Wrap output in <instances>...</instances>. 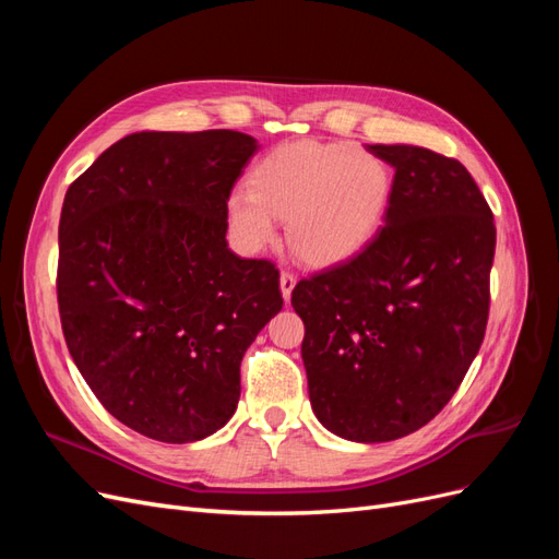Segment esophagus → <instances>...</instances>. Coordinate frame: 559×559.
<instances>
[{"label":"esophagus","mask_w":559,"mask_h":559,"mask_svg":"<svg viewBox=\"0 0 559 559\" xmlns=\"http://www.w3.org/2000/svg\"><path fill=\"white\" fill-rule=\"evenodd\" d=\"M294 286H296V275H294V273H286V270H282V275H280V289H282L284 300H289V296H292V292H294Z\"/></svg>","instance_id":"1"}]
</instances>
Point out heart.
Returning <instances> with one entry per match:
<instances>
[{
	"mask_svg": "<svg viewBox=\"0 0 559 559\" xmlns=\"http://www.w3.org/2000/svg\"><path fill=\"white\" fill-rule=\"evenodd\" d=\"M394 177L373 151L349 142H289L253 167L249 189L226 198L230 235L245 251L286 238L310 265H335L359 253L384 222Z\"/></svg>",
	"mask_w": 559,
	"mask_h": 559,
	"instance_id": "1",
	"label": "heart"
}]
</instances>
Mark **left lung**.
<instances>
[{
    "instance_id": "1",
    "label": "left lung",
    "mask_w": 559,
    "mask_h": 559,
    "mask_svg": "<svg viewBox=\"0 0 559 559\" xmlns=\"http://www.w3.org/2000/svg\"><path fill=\"white\" fill-rule=\"evenodd\" d=\"M394 167L384 224L292 306L317 419L357 443L425 427L462 384L487 326L497 228L466 167L413 144H366Z\"/></svg>"
}]
</instances>
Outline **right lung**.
I'll use <instances>...</instances> for the list:
<instances>
[{
	"mask_svg": "<svg viewBox=\"0 0 559 559\" xmlns=\"http://www.w3.org/2000/svg\"><path fill=\"white\" fill-rule=\"evenodd\" d=\"M245 132H134L67 189L58 308L67 347L126 427L193 443L238 408L240 364L282 310L280 273L226 242Z\"/></svg>",
	"mask_w": 559,
	"mask_h": 559,
	"instance_id": "1",
	"label": "right lung"
}]
</instances>
